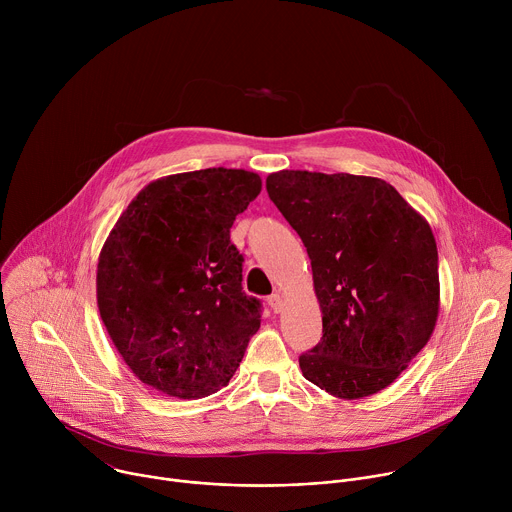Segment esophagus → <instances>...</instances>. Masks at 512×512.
<instances>
[{"label":"esophagus","mask_w":512,"mask_h":512,"mask_svg":"<svg viewBox=\"0 0 512 512\" xmlns=\"http://www.w3.org/2000/svg\"><path fill=\"white\" fill-rule=\"evenodd\" d=\"M267 304H269V308H271L275 314H279V312L283 310V300H281L279 294H271V296L267 298Z\"/></svg>","instance_id":"1"}]
</instances>
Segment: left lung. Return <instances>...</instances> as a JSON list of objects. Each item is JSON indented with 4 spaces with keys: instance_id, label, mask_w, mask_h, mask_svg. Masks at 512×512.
I'll use <instances>...</instances> for the list:
<instances>
[{
    "instance_id": "obj_1",
    "label": "left lung",
    "mask_w": 512,
    "mask_h": 512,
    "mask_svg": "<svg viewBox=\"0 0 512 512\" xmlns=\"http://www.w3.org/2000/svg\"><path fill=\"white\" fill-rule=\"evenodd\" d=\"M265 186L312 261L322 340L300 356L304 377L348 401L387 389L440 314L429 223L373 176L281 170Z\"/></svg>"
}]
</instances>
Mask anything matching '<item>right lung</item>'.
<instances>
[{
  "instance_id": "1",
  "label": "right lung",
  "mask_w": 512,
  "mask_h": 512,
  "mask_svg": "<svg viewBox=\"0 0 512 512\" xmlns=\"http://www.w3.org/2000/svg\"><path fill=\"white\" fill-rule=\"evenodd\" d=\"M261 192L255 172L164 176L121 212L97 263L101 320L131 373L176 399L229 385L261 304L243 291L237 214Z\"/></svg>"
}]
</instances>
